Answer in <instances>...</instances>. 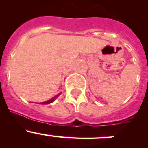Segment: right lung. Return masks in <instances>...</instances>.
Here are the masks:
<instances>
[{
  "label": "right lung",
  "instance_id": "obj_1",
  "mask_svg": "<svg viewBox=\"0 0 148 148\" xmlns=\"http://www.w3.org/2000/svg\"><path fill=\"white\" fill-rule=\"evenodd\" d=\"M60 95V94H59V95H56V96L54 97L53 98H52L51 99H50V100H48V101H46V102H41V104H50V103H51V102H53V101L55 100V99H56V98H57V97L59 96V95Z\"/></svg>",
  "mask_w": 148,
  "mask_h": 148
}]
</instances>
